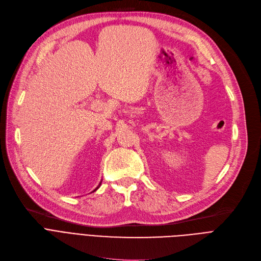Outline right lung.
<instances>
[{"instance_id":"1","label":"right lung","mask_w":261,"mask_h":261,"mask_svg":"<svg viewBox=\"0 0 261 261\" xmlns=\"http://www.w3.org/2000/svg\"><path fill=\"white\" fill-rule=\"evenodd\" d=\"M97 188H98V187H97ZM97 188H96V189H97ZM96 189H95V190H96ZM95 190H94V191H95Z\"/></svg>"}]
</instances>
